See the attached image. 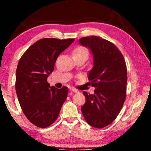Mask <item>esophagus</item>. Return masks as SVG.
<instances>
[{
    "label": "esophagus",
    "instance_id": "esophagus-1",
    "mask_svg": "<svg viewBox=\"0 0 151 151\" xmlns=\"http://www.w3.org/2000/svg\"><path fill=\"white\" fill-rule=\"evenodd\" d=\"M70 92H74V93H78V90L77 89H75V88H70Z\"/></svg>",
    "mask_w": 151,
    "mask_h": 151
}]
</instances>
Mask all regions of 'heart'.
Returning a JSON list of instances; mask_svg holds the SVG:
<instances>
[{"label":"heart","mask_w":151,"mask_h":151,"mask_svg":"<svg viewBox=\"0 0 151 151\" xmlns=\"http://www.w3.org/2000/svg\"><path fill=\"white\" fill-rule=\"evenodd\" d=\"M73 56L74 58L86 57L87 58L88 56V52L86 48L83 46H79L75 48L73 51Z\"/></svg>","instance_id":"b5f03b06"}]
</instances>
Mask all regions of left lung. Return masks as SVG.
I'll list each match as a JSON object with an SVG mask.
<instances>
[{
  "mask_svg": "<svg viewBox=\"0 0 151 151\" xmlns=\"http://www.w3.org/2000/svg\"><path fill=\"white\" fill-rule=\"evenodd\" d=\"M93 55V67L88 73L94 94L84 91L86 102L81 111L86 122L97 129L112 123L119 115L126 99L127 65L113 43L96 36L79 39Z\"/></svg>",
  "mask_w": 151,
  "mask_h": 151,
  "instance_id": "left-lung-1",
  "label": "left lung"
}]
</instances>
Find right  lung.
<instances>
[{
    "mask_svg": "<svg viewBox=\"0 0 151 151\" xmlns=\"http://www.w3.org/2000/svg\"><path fill=\"white\" fill-rule=\"evenodd\" d=\"M74 40L40 39L25 51L18 63L15 88L19 104L27 119L38 127H48L57 119L67 97V87L50 86L47 78L58 56Z\"/></svg>",
    "mask_w": 151,
    "mask_h": 151,
    "instance_id": "add662e5",
    "label": "right lung"
}]
</instances>
